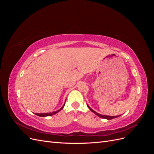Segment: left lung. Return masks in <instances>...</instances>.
I'll return each mask as SVG.
<instances>
[{
  "instance_id": "left-lung-1",
  "label": "left lung",
  "mask_w": 154,
  "mask_h": 154,
  "mask_svg": "<svg viewBox=\"0 0 154 154\" xmlns=\"http://www.w3.org/2000/svg\"><path fill=\"white\" fill-rule=\"evenodd\" d=\"M87 106H88V108L90 109V110L91 111H92L93 113H94L96 115H97V116H99L100 118H103V119H114V118H118V117H119V116H105V115H101V114H98L97 112H95L94 110H92L91 107L88 106V105H87ZM121 116V115H120Z\"/></svg>"
}]
</instances>
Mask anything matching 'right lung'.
Returning a JSON list of instances; mask_svg holds the SVG:
<instances>
[{"instance_id":"add662e5","label":"right lung","mask_w":154,"mask_h":154,"mask_svg":"<svg viewBox=\"0 0 154 154\" xmlns=\"http://www.w3.org/2000/svg\"><path fill=\"white\" fill-rule=\"evenodd\" d=\"M65 103H64V105L62 106V107L60 109H59L58 110H57V111H55V112H49V113H41V114H37V113H36L35 114L36 115H37V116H40V117H45V116H52V115H53V114H57V113H58L59 111H60L61 110H62L63 109V106H64V105H65Z\"/></svg>"}]
</instances>
